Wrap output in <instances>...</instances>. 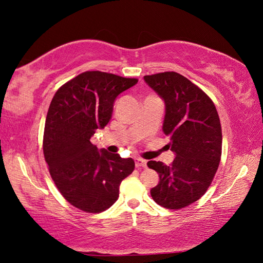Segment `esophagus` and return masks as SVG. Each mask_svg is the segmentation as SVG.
<instances>
[{"instance_id": "esophagus-1", "label": "esophagus", "mask_w": 263, "mask_h": 263, "mask_svg": "<svg viewBox=\"0 0 263 263\" xmlns=\"http://www.w3.org/2000/svg\"><path fill=\"white\" fill-rule=\"evenodd\" d=\"M136 166L137 167H147V161L142 158L136 159Z\"/></svg>"}]
</instances>
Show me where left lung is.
I'll return each instance as SVG.
<instances>
[{
	"label": "left lung",
	"mask_w": 263,
	"mask_h": 263,
	"mask_svg": "<svg viewBox=\"0 0 263 263\" xmlns=\"http://www.w3.org/2000/svg\"><path fill=\"white\" fill-rule=\"evenodd\" d=\"M147 85L165 103L163 131L175 158L171 165L150 160L159 182L150 190L153 199L167 209H182L208 190L221 156V126L212 100L176 72L144 76Z\"/></svg>",
	"instance_id": "left-lung-1"
}]
</instances>
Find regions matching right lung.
I'll return each instance as SVG.
<instances>
[{"label":"right lung","instance_id":"1","mask_svg":"<svg viewBox=\"0 0 263 263\" xmlns=\"http://www.w3.org/2000/svg\"><path fill=\"white\" fill-rule=\"evenodd\" d=\"M137 79L87 71L55 92L47 111L43 150L55 185L64 199L86 212H102L119 198L120 184L135 170L132 158L90 142L108 124L116 97Z\"/></svg>","mask_w":263,"mask_h":263}]
</instances>
